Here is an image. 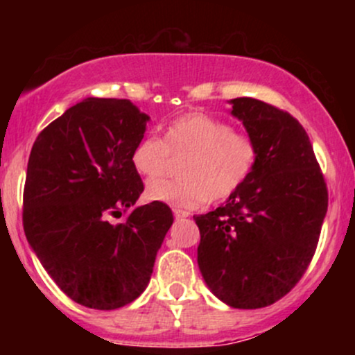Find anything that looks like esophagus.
Instances as JSON below:
<instances>
[{
    "instance_id": "34e87169",
    "label": "esophagus",
    "mask_w": 355,
    "mask_h": 355,
    "mask_svg": "<svg viewBox=\"0 0 355 355\" xmlns=\"http://www.w3.org/2000/svg\"><path fill=\"white\" fill-rule=\"evenodd\" d=\"M173 215H175V218L180 220V218L189 217V211H187V210H180V209H173Z\"/></svg>"
}]
</instances>
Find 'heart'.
<instances>
[{"label": "heart", "mask_w": 355, "mask_h": 355, "mask_svg": "<svg viewBox=\"0 0 355 355\" xmlns=\"http://www.w3.org/2000/svg\"><path fill=\"white\" fill-rule=\"evenodd\" d=\"M259 146L252 137L235 132L227 121L191 112L166 125L164 138L144 137L133 146L130 162L148 183L146 198L180 209H198L223 202L245 185L254 172ZM173 159H182L175 182H153L164 176Z\"/></svg>", "instance_id": "heart-1"}]
</instances>
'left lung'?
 <instances>
[{
	"instance_id": "8db88e82",
	"label": "left lung",
	"mask_w": 355,
	"mask_h": 355,
	"mask_svg": "<svg viewBox=\"0 0 355 355\" xmlns=\"http://www.w3.org/2000/svg\"><path fill=\"white\" fill-rule=\"evenodd\" d=\"M259 146L245 185L223 205L195 215L198 267L209 288L235 309H260L287 295L307 270L329 193L304 126L291 113L255 98H234Z\"/></svg>"
}]
</instances>
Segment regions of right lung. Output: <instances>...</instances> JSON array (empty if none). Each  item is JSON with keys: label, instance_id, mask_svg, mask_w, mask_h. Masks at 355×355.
<instances>
[{"label": "right lung", "instance_id": "add662e5", "mask_svg": "<svg viewBox=\"0 0 355 355\" xmlns=\"http://www.w3.org/2000/svg\"><path fill=\"white\" fill-rule=\"evenodd\" d=\"M148 120L130 100L87 98L51 121L31 148L24 235L56 285L85 307L133 302L173 223L164 202L130 210L144 191L130 155Z\"/></svg>", "mask_w": 355, "mask_h": 355}]
</instances>
